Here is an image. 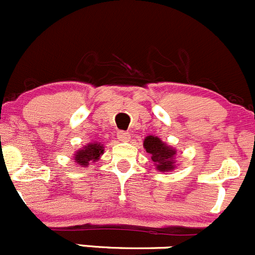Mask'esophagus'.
<instances>
[{"label": "esophagus", "instance_id": "1", "mask_svg": "<svg viewBox=\"0 0 255 255\" xmlns=\"http://www.w3.org/2000/svg\"><path fill=\"white\" fill-rule=\"evenodd\" d=\"M117 138L118 140H121V142H129L130 134L128 132H120L117 134Z\"/></svg>", "mask_w": 255, "mask_h": 255}]
</instances>
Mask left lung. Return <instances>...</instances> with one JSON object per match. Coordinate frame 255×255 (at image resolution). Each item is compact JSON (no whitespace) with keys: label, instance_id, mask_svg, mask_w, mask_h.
Listing matches in <instances>:
<instances>
[{"label":"left lung","instance_id":"left-lung-1","mask_svg":"<svg viewBox=\"0 0 255 255\" xmlns=\"http://www.w3.org/2000/svg\"><path fill=\"white\" fill-rule=\"evenodd\" d=\"M143 146L155 165L156 170L161 173H171L176 168V149L160 139L156 135H148L143 140Z\"/></svg>","mask_w":255,"mask_h":255}]
</instances>
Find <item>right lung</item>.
<instances>
[{"instance_id":"obj_1","label":"right lung","mask_w":255,"mask_h":255,"mask_svg":"<svg viewBox=\"0 0 255 255\" xmlns=\"http://www.w3.org/2000/svg\"><path fill=\"white\" fill-rule=\"evenodd\" d=\"M104 151V144L100 142H90L74 153V161L81 168H87L91 163L99 160Z\"/></svg>"}]
</instances>
